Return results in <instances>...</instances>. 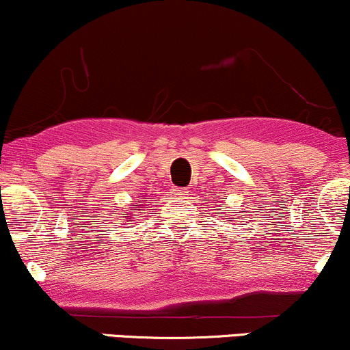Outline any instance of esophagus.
I'll return each mask as SVG.
<instances>
[{
	"label": "esophagus",
	"instance_id": "1",
	"mask_svg": "<svg viewBox=\"0 0 350 350\" xmlns=\"http://www.w3.org/2000/svg\"><path fill=\"white\" fill-rule=\"evenodd\" d=\"M187 190H183V188H174L172 190V195H175L176 198H185V195H187Z\"/></svg>",
	"mask_w": 350,
	"mask_h": 350
}]
</instances>
